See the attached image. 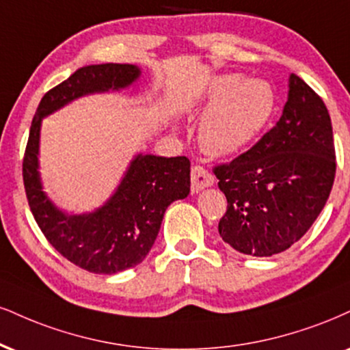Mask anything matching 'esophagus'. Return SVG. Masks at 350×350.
Segmentation results:
<instances>
[{"instance_id":"obj_1","label":"esophagus","mask_w":350,"mask_h":350,"mask_svg":"<svg viewBox=\"0 0 350 350\" xmlns=\"http://www.w3.org/2000/svg\"><path fill=\"white\" fill-rule=\"evenodd\" d=\"M213 186V176L204 166H193L191 171V189L193 193Z\"/></svg>"}]
</instances>
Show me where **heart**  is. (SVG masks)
Returning <instances> with one entry per match:
<instances>
[{"label": "heart", "instance_id": "heart-1", "mask_svg": "<svg viewBox=\"0 0 350 350\" xmlns=\"http://www.w3.org/2000/svg\"><path fill=\"white\" fill-rule=\"evenodd\" d=\"M275 96L260 78L220 75L212 79L204 98L205 113L199 125V142L205 153L230 158L251 145L271 120Z\"/></svg>", "mask_w": 350, "mask_h": 350}]
</instances>
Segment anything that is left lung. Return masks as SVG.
Returning a JSON list of instances; mask_svg holds the SVG:
<instances>
[{
	"mask_svg": "<svg viewBox=\"0 0 350 350\" xmlns=\"http://www.w3.org/2000/svg\"><path fill=\"white\" fill-rule=\"evenodd\" d=\"M213 172L228 202L218 223L223 241L256 258L288 250L321 213L334 183V140L323 99L290 75L275 127Z\"/></svg>",
	"mask_w": 350,
	"mask_h": 350,
	"instance_id": "1",
	"label": "left lung"
}]
</instances>
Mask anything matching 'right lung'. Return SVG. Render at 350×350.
<instances>
[{
	"instance_id": "obj_1",
	"label": "right lung",
	"mask_w": 350,
	"mask_h": 350,
	"mask_svg": "<svg viewBox=\"0 0 350 350\" xmlns=\"http://www.w3.org/2000/svg\"><path fill=\"white\" fill-rule=\"evenodd\" d=\"M140 75L142 70L129 63L83 66L42 98L29 133L23 178L32 215L63 258L94 273L127 271L146 258L166 208L191 192V161L138 153L104 205L86 213L63 212L42 186V119L83 96L125 90Z\"/></svg>"
}]
</instances>
